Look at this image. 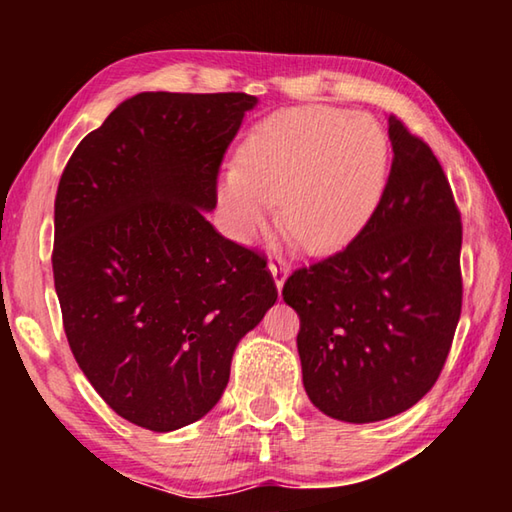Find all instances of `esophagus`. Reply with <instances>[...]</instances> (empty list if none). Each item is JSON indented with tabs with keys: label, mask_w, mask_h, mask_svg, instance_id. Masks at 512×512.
<instances>
[{
	"label": "esophagus",
	"mask_w": 512,
	"mask_h": 512,
	"mask_svg": "<svg viewBox=\"0 0 512 512\" xmlns=\"http://www.w3.org/2000/svg\"><path fill=\"white\" fill-rule=\"evenodd\" d=\"M268 268H271L277 289H282L284 280H287V264H284V259L282 257H271V262H268Z\"/></svg>",
	"instance_id": "esophagus-1"
}]
</instances>
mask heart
Wrapping results in <instances>:
<instances>
[{
	"mask_svg": "<svg viewBox=\"0 0 512 512\" xmlns=\"http://www.w3.org/2000/svg\"><path fill=\"white\" fill-rule=\"evenodd\" d=\"M386 135L375 119L329 106L277 112L248 137L244 167L221 185V205L241 237L268 228L282 203L287 235L311 250L343 244L381 196Z\"/></svg>",
	"mask_w": 512,
	"mask_h": 512,
	"instance_id": "1",
	"label": "heart"
}]
</instances>
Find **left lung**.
Here are the masks:
<instances>
[{"label": "left lung", "instance_id": "obj_1", "mask_svg": "<svg viewBox=\"0 0 512 512\" xmlns=\"http://www.w3.org/2000/svg\"><path fill=\"white\" fill-rule=\"evenodd\" d=\"M388 140L391 173L359 235L296 268L282 289L300 316L309 400L357 424L393 418L431 391L463 305V223L445 171L397 115Z\"/></svg>", "mask_w": 512, "mask_h": 512}]
</instances>
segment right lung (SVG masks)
<instances>
[{
	"instance_id": "add662e5",
	"label": "right lung",
	"mask_w": 512,
	"mask_h": 512,
	"mask_svg": "<svg viewBox=\"0 0 512 512\" xmlns=\"http://www.w3.org/2000/svg\"><path fill=\"white\" fill-rule=\"evenodd\" d=\"M246 92H142L67 160L54 203V284L69 348L103 402L151 431L221 400L241 336L277 300L266 257L203 210Z\"/></svg>"
}]
</instances>
